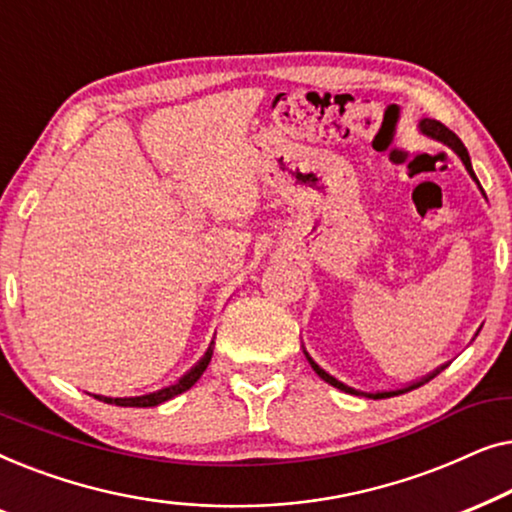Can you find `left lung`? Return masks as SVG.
<instances>
[{
    "label": "left lung",
    "instance_id": "left-lung-1",
    "mask_svg": "<svg viewBox=\"0 0 512 512\" xmlns=\"http://www.w3.org/2000/svg\"><path fill=\"white\" fill-rule=\"evenodd\" d=\"M419 130L424 132L426 137H433V139H438V142H443L445 146H450V149L457 153V156L461 158V163L466 165V170H468V174H471V177L475 179V184L480 186V181H478V177H475V172H473V165H471V158H468V151H466V146H464V142H461V139L454 135V132L450 130V128H445L443 123L440 121H433V118H424L422 123H419ZM482 191V188H480ZM485 195V193H482ZM305 356H307V361H310V366L314 368V373H317L321 380L324 382H328L331 384V387H335V389H340V391H345V394H356V396H368V398H389V396H398V394H405V391H412V389H417V387H422V384H426L429 380H433V377H436L440 370H433L431 375H426V377H422V380H417V382H412V384H405L403 389H389V391H375V394H370V391H356V389H352V387H347V384H342L340 380H335L333 375H328L324 368H319L317 363H314L312 359H310V354L305 352Z\"/></svg>",
    "mask_w": 512,
    "mask_h": 512
}]
</instances>
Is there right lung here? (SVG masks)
Here are the masks:
<instances>
[{"label":"right lung","mask_w":512,"mask_h":512,"mask_svg":"<svg viewBox=\"0 0 512 512\" xmlns=\"http://www.w3.org/2000/svg\"><path fill=\"white\" fill-rule=\"evenodd\" d=\"M209 361H212V347L207 349L205 356L195 363V366L188 370V373L181 377L179 382L170 384V387H163L158 391H153V394H144V396H128V398H111V396H100V394H93L95 398H100V401L104 403H111V405H121V408H153V405H160L165 401H170V398L184 394V391H188L193 387L195 382L200 380V375L205 373Z\"/></svg>","instance_id":"add662e5"}]
</instances>
